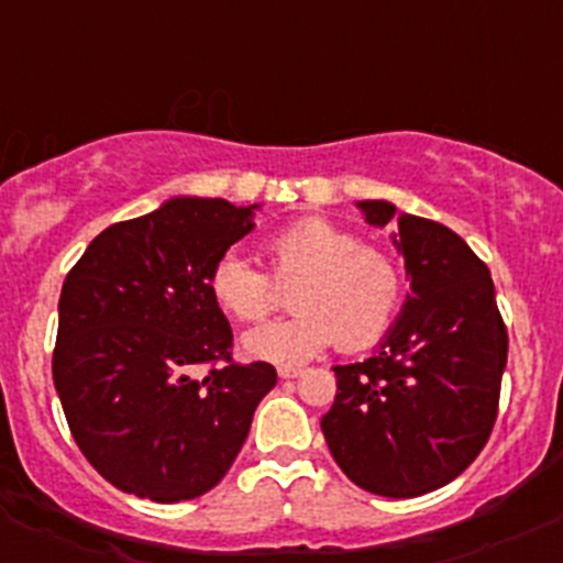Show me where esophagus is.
I'll return each mask as SVG.
<instances>
[{
    "mask_svg": "<svg viewBox=\"0 0 563 563\" xmlns=\"http://www.w3.org/2000/svg\"><path fill=\"white\" fill-rule=\"evenodd\" d=\"M277 376H280L283 382H291V378L302 376V367H280V371H277Z\"/></svg>",
    "mask_w": 563,
    "mask_h": 563,
    "instance_id": "esophagus-1",
    "label": "esophagus"
}]
</instances>
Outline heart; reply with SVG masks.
<instances>
[{
  "mask_svg": "<svg viewBox=\"0 0 563 563\" xmlns=\"http://www.w3.org/2000/svg\"><path fill=\"white\" fill-rule=\"evenodd\" d=\"M272 277L229 253L209 272V294L225 316L261 321L280 308L291 288L297 313L261 323L242 338V351L275 365H302L338 340L349 354L373 349L389 332L402 305V272L382 247L332 220L305 218L266 240Z\"/></svg>",
  "mask_w": 563,
  "mask_h": 563,
  "instance_id": "heart-1",
  "label": "heart"
}]
</instances>
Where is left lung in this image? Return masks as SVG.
<instances>
[{
	"mask_svg": "<svg viewBox=\"0 0 563 563\" xmlns=\"http://www.w3.org/2000/svg\"><path fill=\"white\" fill-rule=\"evenodd\" d=\"M371 225L395 203L360 201ZM391 242L411 294L365 362L338 365L321 417L334 463L362 490L413 498L463 474L490 439L507 367V327L490 269L446 225L397 214Z\"/></svg>",
	"mask_w": 563,
	"mask_h": 563,
	"instance_id": "left-lung-1",
	"label": "left lung"
}]
</instances>
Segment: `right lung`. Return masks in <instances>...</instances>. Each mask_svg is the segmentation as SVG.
<instances>
[{"mask_svg":"<svg viewBox=\"0 0 563 563\" xmlns=\"http://www.w3.org/2000/svg\"><path fill=\"white\" fill-rule=\"evenodd\" d=\"M253 207L172 198L108 225L67 272L51 371L78 450L103 479L157 504L212 490L277 384L231 360L209 272L253 231ZM212 364L207 377L191 373Z\"/></svg>","mask_w":563,"mask_h":563,"instance_id":"1","label":"right lung"}]
</instances>
